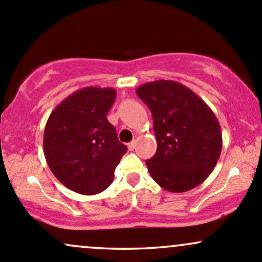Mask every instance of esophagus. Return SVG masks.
I'll return each mask as SVG.
<instances>
[{"instance_id": "34e87169", "label": "esophagus", "mask_w": 262, "mask_h": 262, "mask_svg": "<svg viewBox=\"0 0 262 262\" xmlns=\"http://www.w3.org/2000/svg\"><path fill=\"white\" fill-rule=\"evenodd\" d=\"M136 145H137V142L136 140H133V142H130L128 144V148H129V150H133L134 148H136Z\"/></svg>"}]
</instances>
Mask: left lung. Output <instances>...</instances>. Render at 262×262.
Segmentation results:
<instances>
[{"instance_id": "obj_1", "label": "left lung", "mask_w": 262, "mask_h": 262, "mask_svg": "<svg viewBox=\"0 0 262 262\" xmlns=\"http://www.w3.org/2000/svg\"><path fill=\"white\" fill-rule=\"evenodd\" d=\"M137 95L153 117L157 152L145 161L153 180L176 193L202 183L222 149L221 126L214 113L177 81L147 82L137 89Z\"/></svg>"}]
</instances>
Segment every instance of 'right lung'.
Listing matches in <instances>:
<instances>
[{"label":"right lung","instance_id":"right-lung-1","mask_svg":"<svg viewBox=\"0 0 262 262\" xmlns=\"http://www.w3.org/2000/svg\"><path fill=\"white\" fill-rule=\"evenodd\" d=\"M115 96L113 88H82L52 110L46 123V162L55 177L76 193L92 196L108 188L128 150L106 119Z\"/></svg>","mask_w":262,"mask_h":262}]
</instances>
